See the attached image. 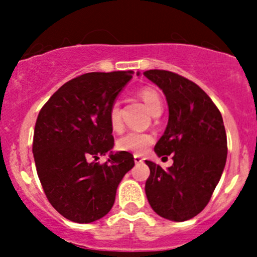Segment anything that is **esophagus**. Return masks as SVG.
<instances>
[{
    "instance_id": "obj_1",
    "label": "esophagus",
    "mask_w": 257,
    "mask_h": 257,
    "mask_svg": "<svg viewBox=\"0 0 257 257\" xmlns=\"http://www.w3.org/2000/svg\"><path fill=\"white\" fill-rule=\"evenodd\" d=\"M134 162H136V164H139V163H143V159H142L141 155H134Z\"/></svg>"
}]
</instances>
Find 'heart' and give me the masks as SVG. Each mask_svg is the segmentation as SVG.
Here are the masks:
<instances>
[{"label": "heart", "mask_w": 257, "mask_h": 257, "mask_svg": "<svg viewBox=\"0 0 257 257\" xmlns=\"http://www.w3.org/2000/svg\"><path fill=\"white\" fill-rule=\"evenodd\" d=\"M141 98L143 99L145 105L150 113L154 114L158 110L162 109V99L158 92L153 88H143L141 90ZM109 124L112 126L113 131H119L123 125L120 115V107H119L118 102H114L109 109ZM154 143V136L150 133H145V132H128L124 134L123 137L116 141V148L121 152H129V153H136V154H142V153L147 152L148 148Z\"/></svg>", "instance_id": "heart-1"}]
</instances>
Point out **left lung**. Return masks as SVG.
Returning a JSON list of instances; mask_svg holds the SVG:
<instances>
[{
    "mask_svg": "<svg viewBox=\"0 0 257 257\" xmlns=\"http://www.w3.org/2000/svg\"><path fill=\"white\" fill-rule=\"evenodd\" d=\"M144 76L163 90L169 108L168 125L154 152L158 157L172 154L174 162L164 170L145 160L150 169L145 194L159 216L185 221L208 205L224 172V121L209 95L191 80L162 69H150Z\"/></svg>",
    "mask_w": 257,
    "mask_h": 257,
    "instance_id": "obj_1",
    "label": "left lung"
}]
</instances>
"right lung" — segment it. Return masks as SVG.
<instances>
[{
	"instance_id": "1",
	"label": "right lung",
	"mask_w": 257,
	"mask_h": 257,
	"mask_svg": "<svg viewBox=\"0 0 257 257\" xmlns=\"http://www.w3.org/2000/svg\"><path fill=\"white\" fill-rule=\"evenodd\" d=\"M133 71L85 73L62 85L41 109L33 157L42 188L62 216L79 224L102 219L116 188L134 167L128 152L113 153L109 109ZM110 153L104 165L93 162Z\"/></svg>"
}]
</instances>
